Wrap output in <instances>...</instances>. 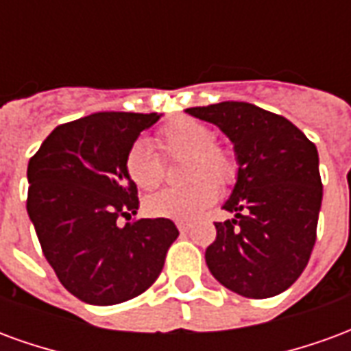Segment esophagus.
Returning <instances> with one entry per match:
<instances>
[{
	"instance_id": "esophagus-1",
	"label": "esophagus",
	"mask_w": 351,
	"mask_h": 351,
	"mask_svg": "<svg viewBox=\"0 0 351 351\" xmlns=\"http://www.w3.org/2000/svg\"><path fill=\"white\" fill-rule=\"evenodd\" d=\"M178 231H180V233H188V231H190V226H186V223H178Z\"/></svg>"
}]
</instances>
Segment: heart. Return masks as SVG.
<instances>
[{
  "label": "heart",
  "mask_w": 351,
  "mask_h": 351,
  "mask_svg": "<svg viewBox=\"0 0 351 351\" xmlns=\"http://www.w3.org/2000/svg\"><path fill=\"white\" fill-rule=\"evenodd\" d=\"M214 130L206 123L180 116L161 125L156 145L165 158H184L180 188H167L146 197L145 210L152 218L191 223L199 220L218 197V188L237 176V158L228 146L214 143ZM123 173L138 190H154L161 180L163 167L158 154L137 141L123 156Z\"/></svg>",
  "instance_id": "b5f03b06"
}]
</instances>
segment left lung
<instances>
[{
	"instance_id": "obj_1",
	"label": "left lung",
	"mask_w": 351,
	"mask_h": 351,
	"mask_svg": "<svg viewBox=\"0 0 351 351\" xmlns=\"http://www.w3.org/2000/svg\"><path fill=\"white\" fill-rule=\"evenodd\" d=\"M186 112L218 125L235 148L237 182L205 252L221 286L248 299L286 291L301 276L316 243L322 206L314 143L284 116L244 101H223Z\"/></svg>"
}]
</instances>
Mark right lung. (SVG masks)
Here are the masks:
<instances>
[{
	"instance_id": "right-lung-1",
	"label": "right lung",
	"mask_w": 351,
	"mask_h": 351,
	"mask_svg": "<svg viewBox=\"0 0 351 351\" xmlns=\"http://www.w3.org/2000/svg\"><path fill=\"white\" fill-rule=\"evenodd\" d=\"M158 112H95L62 123L27 165V214L62 286L108 306L152 286L178 237L171 220L141 218L123 156Z\"/></svg>"
}]
</instances>
